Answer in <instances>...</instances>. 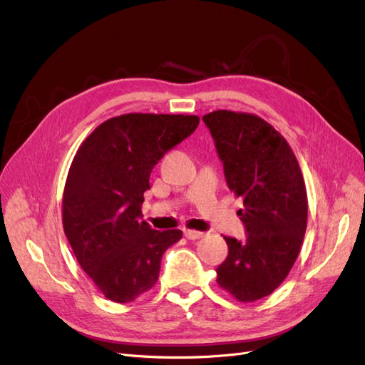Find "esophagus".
<instances>
[{
	"instance_id": "esophagus-1",
	"label": "esophagus",
	"mask_w": 365,
	"mask_h": 365,
	"mask_svg": "<svg viewBox=\"0 0 365 365\" xmlns=\"http://www.w3.org/2000/svg\"><path fill=\"white\" fill-rule=\"evenodd\" d=\"M184 236L189 240H196V239L204 237V233L202 231H196V230H184Z\"/></svg>"
}]
</instances>
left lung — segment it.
<instances>
[{
  "instance_id": "left-lung-1",
  "label": "left lung",
  "mask_w": 365,
  "mask_h": 365,
  "mask_svg": "<svg viewBox=\"0 0 365 365\" xmlns=\"http://www.w3.org/2000/svg\"><path fill=\"white\" fill-rule=\"evenodd\" d=\"M224 164L227 185L244 200L237 216L245 240L225 237L227 259L217 284L239 302L277 289L300 252L307 225V195L300 165L280 132L263 118L219 109L202 117Z\"/></svg>"
}]
</instances>
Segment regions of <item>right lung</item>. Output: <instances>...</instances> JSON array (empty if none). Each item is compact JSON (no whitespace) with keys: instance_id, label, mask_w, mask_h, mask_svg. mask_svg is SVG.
Masks as SVG:
<instances>
[{"instance_id":"right-lung-1","label":"right lung","mask_w":365,"mask_h":365,"mask_svg":"<svg viewBox=\"0 0 365 365\" xmlns=\"http://www.w3.org/2000/svg\"><path fill=\"white\" fill-rule=\"evenodd\" d=\"M200 125L197 115L125 114L97 126L76 152L62 224L82 269L108 300L129 303L158 280L164 251L181 230L141 220L150 172Z\"/></svg>"}]
</instances>
